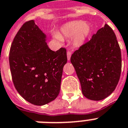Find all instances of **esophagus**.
Returning a JSON list of instances; mask_svg holds the SVG:
<instances>
[{
    "label": "esophagus",
    "instance_id": "1",
    "mask_svg": "<svg viewBox=\"0 0 128 128\" xmlns=\"http://www.w3.org/2000/svg\"><path fill=\"white\" fill-rule=\"evenodd\" d=\"M71 56H72V52L70 51H68L67 52V58H68V60L69 61L71 58Z\"/></svg>",
    "mask_w": 128,
    "mask_h": 128
}]
</instances>
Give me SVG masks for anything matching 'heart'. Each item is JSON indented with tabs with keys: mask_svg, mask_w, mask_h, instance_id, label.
I'll return each mask as SVG.
<instances>
[{
	"mask_svg": "<svg viewBox=\"0 0 128 128\" xmlns=\"http://www.w3.org/2000/svg\"><path fill=\"white\" fill-rule=\"evenodd\" d=\"M61 35L58 32L53 33V38L59 42H62V36L66 38L74 37V43L77 46L84 44L88 36L90 28L86 22L82 21H75L67 22L60 28Z\"/></svg>",
	"mask_w": 128,
	"mask_h": 128,
	"instance_id": "heart-1",
	"label": "heart"
}]
</instances>
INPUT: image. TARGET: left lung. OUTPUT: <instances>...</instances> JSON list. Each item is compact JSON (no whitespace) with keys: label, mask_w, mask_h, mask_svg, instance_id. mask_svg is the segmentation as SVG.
Returning a JSON list of instances; mask_svg holds the SVG:
<instances>
[{"label":"left lung","mask_w":128,"mask_h":128,"mask_svg":"<svg viewBox=\"0 0 128 128\" xmlns=\"http://www.w3.org/2000/svg\"><path fill=\"white\" fill-rule=\"evenodd\" d=\"M70 60L86 98L102 100L114 90L120 77L122 58L115 34L108 24L75 51Z\"/></svg>","instance_id":"1"}]
</instances>
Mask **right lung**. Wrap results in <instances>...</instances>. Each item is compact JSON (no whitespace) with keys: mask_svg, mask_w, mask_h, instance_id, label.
Masks as SVG:
<instances>
[{"mask_svg":"<svg viewBox=\"0 0 128 128\" xmlns=\"http://www.w3.org/2000/svg\"><path fill=\"white\" fill-rule=\"evenodd\" d=\"M47 36L34 20L22 24L15 36L9 54L14 84L23 98L44 106L57 97L60 89L66 49H49Z\"/></svg>","mask_w":128,"mask_h":128,"instance_id":"1","label":"right lung"}]
</instances>
